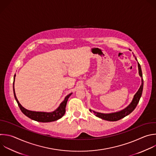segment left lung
<instances>
[{
    "mask_svg": "<svg viewBox=\"0 0 156 156\" xmlns=\"http://www.w3.org/2000/svg\"><path fill=\"white\" fill-rule=\"evenodd\" d=\"M133 56L135 58V59L137 61L136 57L133 55ZM138 72L139 75L141 78V84L137 91V92L135 94L134 97L133 98L132 101L131 102L130 104L125 109L116 113H109V114H104V113H98L94 111H92V110L89 109V111L90 112H93L94 114L97 116L98 117L102 119H104L106 121H116L118 120L121 119L122 118L126 117V116L129 115L136 108V105H138V103L140 101V97L142 94L143 92V75H142V72H141V69L140 64L138 62Z\"/></svg>",
    "mask_w": 156,
    "mask_h": 156,
    "instance_id": "left-lung-1",
    "label": "left lung"
}]
</instances>
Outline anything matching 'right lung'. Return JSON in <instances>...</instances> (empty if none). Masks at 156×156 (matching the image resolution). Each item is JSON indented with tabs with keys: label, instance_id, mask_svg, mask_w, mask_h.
Returning a JSON list of instances; mask_svg holds the SVG:
<instances>
[{
	"label": "right lung",
	"instance_id": "right-lung-1",
	"mask_svg": "<svg viewBox=\"0 0 156 156\" xmlns=\"http://www.w3.org/2000/svg\"><path fill=\"white\" fill-rule=\"evenodd\" d=\"M15 75L14 76V81L15 78ZM14 81H13V92H14V96L15 98L18 103V105L21 110V111L28 118H30L31 119H33L34 121H38V122H49L52 121H55L60 118H61L66 113V107L67 105V102L70 97V96L72 95V93L67 95L64 99V100L61 103L60 106L54 112L51 113H46V112H33L28 110L26 108H24L18 101L14 89Z\"/></svg>",
	"mask_w": 156,
	"mask_h": 156
}]
</instances>
